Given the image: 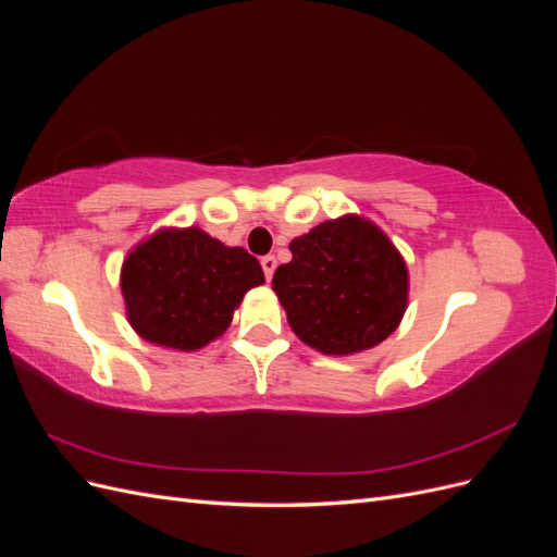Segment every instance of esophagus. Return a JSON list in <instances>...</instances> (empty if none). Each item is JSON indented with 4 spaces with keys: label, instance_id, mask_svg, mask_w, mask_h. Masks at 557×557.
I'll return each mask as SVG.
<instances>
[{
    "label": "esophagus",
    "instance_id": "esophagus-1",
    "mask_svg": "<svg viewBox=\"0 0 557 557\" xmlns=\"http://www.w3.org/2000/svg\"><path fill=\"white\" fill-rule=\"evenodd\" d=\"M262 269H264L267 281H272L274 269H276V258H274V256H264V258H262Z\"/></svg>",
    "mask_w": 557,
    "mask_h": 557
}]
</instances>
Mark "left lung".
Masks as SVG:
<instances>
[{"mask_svg": "<svg viewBox=\"0 0 557 557\" xmlns=\"http://www.w3.org/2000/svg\"><path fill=\"white\" fill-rule=\"evenodd\" d=\"M272 288L288 325L325 356H352L391 336L409 305V269L387 234L346 213L290 242Z\"/></svg>", "mask_w": 557, "mask_h": 557, "instance_id": "8db88e82", "label": "left lung"}]
</instances>
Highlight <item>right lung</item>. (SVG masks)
<instances>
[{
  "label": "right lung",
  "mask_w": 557,
  "mask_h": 557,
  "mask_svg": "<svg viewBox=\"0 0 557 557\" xmlns=\"http://www.w3.org/2000/svg\"><path fill=\"white\" fill-rule=\"evenodd\" d=\"M264 283L260 262L199 227H162L134 246L121 269L132 330L148 344L199 350L221 336L244 295Z\"/></svg>",
  "instance_id": "right-lung-1"
}]
</instances>
